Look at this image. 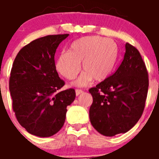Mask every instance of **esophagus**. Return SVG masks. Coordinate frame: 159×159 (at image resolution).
I'll list each match as a JSON object with an SVG mask.
<instances>
[{"label": "esophagus", "mask_w": 159, "mask_h": 159, "mask_svg": "<svg viewBox=\"0 0 159 159\" xmlns=\"http://www.w3.org/2000/svg\"><path fill=\"white\" fill-rule=\"evenodd\" d=\"M83 93V91L80 89H75V95H80V94Z\"/></svg>", "instance_id": "34e87169"}]
</instances>
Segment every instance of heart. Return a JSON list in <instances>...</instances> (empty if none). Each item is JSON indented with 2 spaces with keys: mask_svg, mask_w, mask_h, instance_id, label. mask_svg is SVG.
Masks as SVG:
<instances>
[{
  "mask_svg": "<svg viewBox=\"0 0 159 159\" xmlns=\"http://www.w3.org/2000/svg\"><path fill=\"white\" fill-rule=\"evenodd\" d=\"M118 47L110 38L85 36L71 43L69 52H62L56 61V68L67 80H73L80 71L84 72L75 81L77 86H84L92 79L101 81L107 78L116 65Z\"/></svg>",
  "mask_w": 159,
  "mask_h": 159,
  "instance_id": "obj_1",
  "label": "heart"
}]
</instances>
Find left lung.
<instances>
[{"label": "left lung", "instance_id": "8db88e82", "mask_svg": "<svg viewBox=\"0 0 159 159\" xmlns=\"http://www.w3.org/2000/svg\"><path fill=\"white\" fill-rule=\"evenodd\" d=\"M126 52L116 72L90 88L93 102L90 121L105 136L126 133L141 118L148 92L146 64L138 49L127 43Z\"/></svg>", "mask_w": 159, "mask_h": 159}]
</instances>
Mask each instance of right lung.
<instances>
[{
    "mask_svg": "<svg viewBox=\"0 0 159 159\" xmlns=\"http://www.w3.org/2000/svg\"><path fill=\"white\" fill-rule=\"evenodd\" d=\"M68 34L49 35L22 48L12 64L9 91L17 121L29 133L50 137L65 122L67 107L74 101L73 88L60 91L65 83L55 64L57 48Z\"/></svg>",
    "mask_w": 159,
    "mask_h": 159,
    "instance_id": "obj_1",
    "label": "right lung"
}]
</instances>
